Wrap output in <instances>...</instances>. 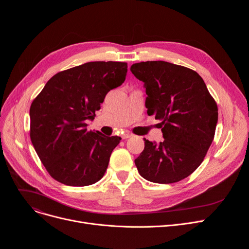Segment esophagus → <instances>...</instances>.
<instances>
[{
	"instance_id": "34e87169",
	"label": "esophagus",
	"mask_w": 249,
	"mask_h": 249,
	"mask_svg": "<svg viewBox=\"0 0 249 249\" xmlns=\"http://www.w3.org/2000/svg\"><path fill=\"white\" fill-rule=\"evenodd\" d=\"M131 136H132L131 133H124V134H122V138H123V139H127V138L131 137Z\"/></svg>"
}]
</instances>
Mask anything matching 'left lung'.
Returning <instances> with one entry per match:
<instances>
[{
	"label": "left lung",
	"instance_id": "left-lung-1",
	"mask_svg": "<svg viewBox=\"0 0 249 249\" xmlns=\"http://www.w3.org/2000/svg\"><path fill=\"white\" fill-rule=\"evenodd\" d=\"M130 71L144 83L147 114L160 120L164 140L144 139L135 160L138 173L158 184H173L192 175L214 139L218 107L198 72L166 61L134 63Z\"/></svg>",
	"mask_w": 249,
	"mask_h": 249
}]
</instances>
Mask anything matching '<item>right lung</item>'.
Here are the masks:
<instances>
[{"instance_id":"right-lung-1","label":"right lung","mask_w":249,"mask_h":249,"mask_svg":"<svg viewBox=\"0 0 249 249\" xmlns=\"http://www.w3.org/2000/svg\"><path fill=\"white\" fill-rule=\"evenodd\" d=\"M127 63L91 61L57 72L30 107L32 144L55 180L85 187L106 173L113 149L121 137L87 129L108 91L121 86Z\"/></svg>"}]
</instances>
